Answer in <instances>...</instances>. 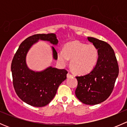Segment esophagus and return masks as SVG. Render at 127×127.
I'll return each mask as SVG.
<instances>
[{"label":"esophagus","mask_w":127,"mask_h":127,"mask_svg":"<svg viewBox=\"0 0 127 127\" xmlns=\"http://www.w3.org/2000/svg\"><path fill=\"white\" fill-rule=\"evenodd\" d=\"M73 75H72L71 74H70V73H67V78H70V77H72Z\"/></svg>","instance_id":"esophagus-1"}]
</instances>
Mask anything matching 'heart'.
<instances>
[{
  "instance_id": "1",
  "label": "heart",
  "mask_w": 127,
  "mask_h": 127,
  "mask_svg": "<svg viewBox=\"0 0 127 127\" xmlns=\"http://www.w3.org/2000/svg\"><path fill=\"white\" fill-rule=\"evenodd\" d=\"M98 53L93 44H85L79 41H74L59 50L57 58L60 63L66 66L71 60L70 67L74 72L85 74L90 72L96 63Z\"/></svg>"
}]
</instances>
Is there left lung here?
Segmentation results:
<instances>
[{"mask_svg": "<svg viewBox=\"0 0 127 127\" xmlns=\"http://www.w3.org/2000/svg\"><path fill=\"white\" fill-rule=\"evenodd\" d=\"M87 39L98 50V58L90 72L76 77L78 85L75 93L82 103L95 105L104 101L112 93L119 75V66L109 44L94 37Z\"/></svg>", "mask_w": 127, "mask_h": 127, "instance_id": "8db88e82", "label": "left lung"}]
</instances>
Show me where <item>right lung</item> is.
I'll return each instance as SVG.
<instances>
[{
    "label": "right lung",
    "mask_w": 127,
    "mask_h": 127,
    "mask_svg": "<svg viewBox=\"0 0 127 127\" xmlns=\"http://www.w3.org/2000/svg\"><path fill=\"white\" fill-rule=\"evenodd\" d=\"M39 40L49 42L53 45L58 43L56 34H35L26 39L20 44L11 65L13 84L16 94L26 103L34 107L48 104L55 96L58 87L66 79L67 71L49 66L41 71L28 67L26 56L32 46ZM53 58L57 60V52L52 47Z\"/></svg>",
    "instance_id": "right-lung-1"
}]
</instances>
